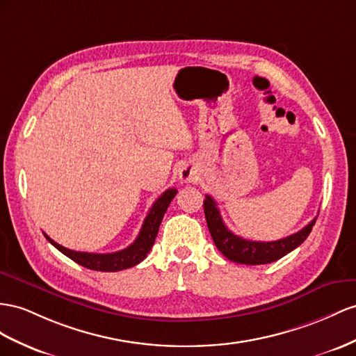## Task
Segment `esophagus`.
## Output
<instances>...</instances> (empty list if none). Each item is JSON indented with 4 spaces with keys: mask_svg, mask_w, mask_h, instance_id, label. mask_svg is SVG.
I'll use <instances>...</instances> for the list:
<instances>
[{
    "mask_svg": "<svg viewBox=\"0 0 356 356\" xmlns=\"http://www.w3.org/2000/svg\"><path fill=\"white\" fill-rule=\"evenodd\" d=\"M179 177L181 181H186L188 184V181H193L197 177V172L191 167H184L179 172Z\"/></svg>",
    "mask_w": 356,
    "mask_h": 356,
    "instance_id": "esophagus-1",
    "label": "esophagus"
}]
</instances>
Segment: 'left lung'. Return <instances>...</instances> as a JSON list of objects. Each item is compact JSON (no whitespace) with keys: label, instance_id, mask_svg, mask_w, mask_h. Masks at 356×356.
<instances>
[{"label":"left lung","instance_id":"8db88e82","mask_svg":"<svg viewBox=\"0 0 356 356\" xmlns=\"http://www.w3.org/2000/svg\"><path fill=\"white\" fill-rule=\"evenodd\" d=\"M203 206L209 232H211L216 248L229 260L234 263H242V265H266V263H272L284 257L287 252L298 248L308 238V234L313 230V225L316 224L314 218L302 230L280 241H247L227 229L220 215V211H218L215 200L211 195H206Z\"/></svg>","mask_w":356,"mask_h":356}]
</instances>
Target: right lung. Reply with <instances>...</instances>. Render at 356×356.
Here are the masks:
<instances>
[{"label": "right lung", "instance_id": "add662e5", "mask_svg": "<svg viewBox=\"0 0 356 356\" xmlns=\"http://www.w3.org/2000/svg\"><path fill=\"white\" fill-rule=\"evenodd\" d=\"M176 194H177V189L170 188L156 200V202L153 203L152 209L143 222L138 238H136L134 241V243L129 245V247L122 250V251L108 252V254L74 251V250L61 247V245H58L57 242H54L47 233H43V234H44V238H47L58 251H61L69 259L76 261L81 266H84L91 270H100V272L123 270V269L138 265L140 261H143L145 257H147V254L154 243V239H156V236H158V230H159L162 218H163V215H165L171 200L176 197Z\"/></svg>", "mask_w": 356, "mask_h": 356}]
</instances>
